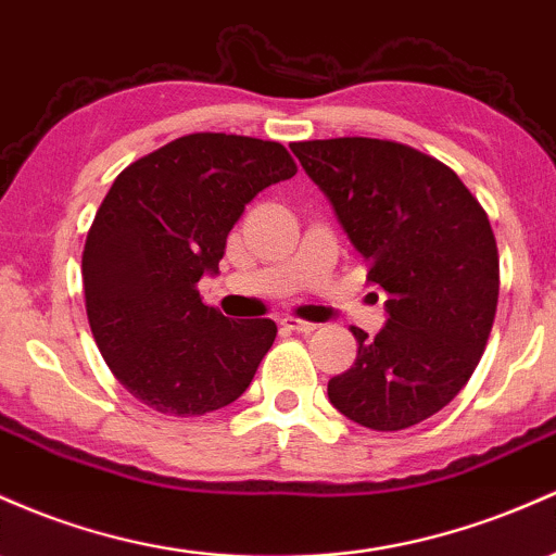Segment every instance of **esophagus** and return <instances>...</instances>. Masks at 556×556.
Wrapping results in <instances>:
<instances>
[{
	"instance_id": "esophagus-1",
	"label": "esophagus",
	"mask_w": 556,
	"mask_h": 556,
	"mask_svg": "<svg viewBox=\"0 0 556 556\" xmlns=\"http://www.w3.org/2000/svg\"><path fill=\"white\" fill-rule=\"evenodd\" d=\"M282 325L292 329V332H301V334H311L316 329L314 321H303L298 316H282Z\"/></svg>"
}]
</instances>
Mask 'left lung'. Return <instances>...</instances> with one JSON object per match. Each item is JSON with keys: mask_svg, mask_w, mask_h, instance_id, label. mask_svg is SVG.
I'll use <instances>...</instances> for the list:
<instances>
[{"mask_svg": "<svg viewBox=\"0 0 556 556\" xmlns=\"http://www.w3.org/2000/svg\"><path fill=\"white\" fill-rule=\"evenodd\" d=\"M290 150L388 295L375 338L353 327L356 362L329 380V404L369 430L419 425L467 386L496 316L498 250L483 205L408 144L338 137Z\"/></svg>", "mask_w": 556, "mask_h": 556, "instance_id": "obj_1", "label": "left lung"}]
</instances>
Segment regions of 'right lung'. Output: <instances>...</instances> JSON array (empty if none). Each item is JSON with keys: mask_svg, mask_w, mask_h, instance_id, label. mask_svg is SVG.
<instances>
[{"mask_svg": "<svg viewBox=\"0 0 556 556\" xmlns=\"http://www.w3.org/2000/svg\"><path fill=\"white\" fill-rule=\"evenodd\" d=\"M279 142L187 134L118 174L84 245L94 343L115 380L161 414L200 417L245 393L277 338L271 319L205 306L227 237L261 189L295 176Z\"/></svg>", "mask_w": 556, "mask_h": 556, "instance_id": "right-lung-1", "label": "right lung"}]
</instances>
